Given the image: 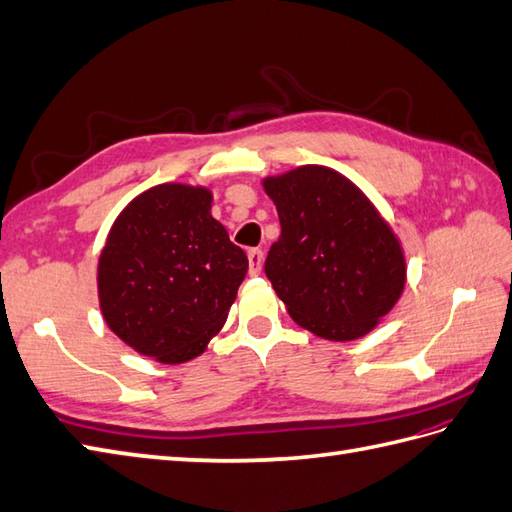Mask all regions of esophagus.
I'll list each match as a JSON object with an SVG mask.
<instances>
[{"mask_svg":"<svg viewBox=\"0 0 512 512\" xmlns=\"http://www.w3.org/2000/svg\"><path fill=\"white\" fill-rule=\"evenodd\" d=\"M247 260H249V276H258L260 269H263V260H265L263 249H258V247L249 249Z\"/></svg>","mask_w":512,"mask_h":512,"instance_id":"1","label":"esophagus"}]
</instances>
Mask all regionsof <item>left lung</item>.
Masks as SVG:
<instances>
[{"label":"left lung","instance_id":"obj_1","mask_svg":"<svg viewBox=\"0 0 512 512\" xmlns=\"http://www.w3.org/2000/svg\"><path fill=\"white\" fill-rule=\"evenodd\" d=\"M280 217L265 273L299 326L354 341L378 326L406 282L402 245L365 193L341 173L306 165L267 178Z\"/></svg>","mask_w":512,"mask_h":512}]
</instances>
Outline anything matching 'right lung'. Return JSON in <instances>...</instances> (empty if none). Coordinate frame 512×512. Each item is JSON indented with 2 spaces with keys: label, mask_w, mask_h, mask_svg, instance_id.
I'll return each instance as SVG.
<instances>
[{
  "label": "right lung",
  "mask_w": 512,
  "mask_h": 512,
  "mask_svg": "<svg viewBox=\"0 0 512 512\" xmlns=\"http://www.w3.org/2000/svg\"><path fill=\"white\" fill-rule=\"evenodd\" d=\"M202 186L158 184L123 208L99 256V306L123 343L186 363L226 323L247 256L210 215Z\"/></svg>",
  "instance_id": "right-lung-1"
}]
</instances>
